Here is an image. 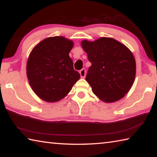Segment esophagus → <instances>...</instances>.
<instances>
[{
  "instance_id": "34e87169",
  "label": "esophagus",
  "mask_w": 157,
  "mask_h": 157,
  "mask_svg": "<svg viewBox=\"0 0 157 157\" xmlns=\"http://www.w3.org/2000/svg\"><path fill=\"white\" fill-rule=\"evenodd\" d=\"M79 74H80V76L82 78H84L85 76H86V69L82 68V70L79 71Z\"/></svg>"
}]
</instances>
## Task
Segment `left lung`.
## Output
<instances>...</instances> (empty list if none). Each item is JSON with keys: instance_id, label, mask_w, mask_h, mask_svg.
I'll list each match as a JSON object with an SVG mask.
<instances>
[{"instance_id": "1", "label": "left lung", "mask_w": 157, "mask_h": 157, "mask_svg": "<svg viewBox=\"0 0 157 157\" xmlns=\"http://www.w3.org/2000/svg\"><path fill=\"white\" fill-rule=\"evenodd\" d=\"M82 47L91 63L86 76L93 93L105 102L123 98L136 76V61L128 48L113 38L84 40Z\"/></svg>"}]
</instances>
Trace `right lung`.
<instances>
[{"mask_svg": "<svg viewBox=\"0 0 157 157\" xmlns=\"http://www.w3.org/2000/svg\"><path fill=\"white\" fill-rule=\"evenodd\" d=\"M73 42L63 36L48 37L34 48L26 71L31 88L41 100L57 102L80 78L69 57Z\"/></svg>", "mask_w": 157, "mask_h": 157, "instance_id": "right-lung-1", "label": "right lung"}]
</instances>
